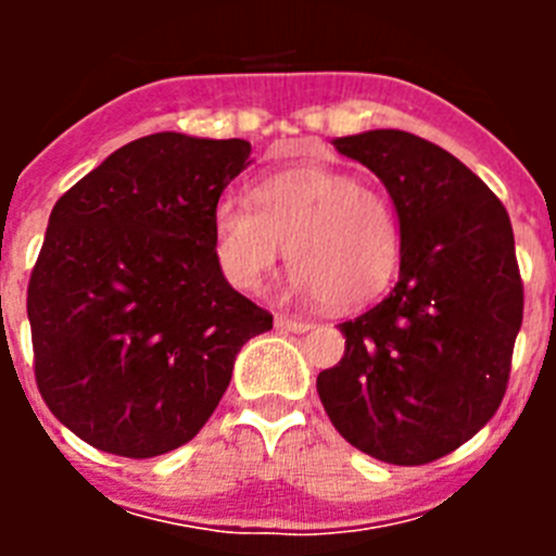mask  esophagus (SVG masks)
Segmentation results:
<instances>
[{"mask_svg":"<svg viewBox=\"0 0 556 556\" xmlns=\"http://www.w3.org/2000/svg\"><path fill=\"white\" fill-rule=\"evenodd\" d=\"M275 326L281 328V331L301 333V331H308V328H312V323L301 320V317H289V314H278V317H275Z\"/></svg>","mask_w":556,"mask_h":556,"instance_id":"34e87169","label":"esophagus"}]
</instances>
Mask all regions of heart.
Instances as JSON below:
<instances>
[{
	"label": "heart",
	"instance_id": "obj_1",
	"mask_svg": "<svg viewBox=\"0 0 556 556\" xmlns=\"http://www.w3.org/2000/svg\"><path fill=\"white\" fill-rule=\"evenodd\" d=\"M287 248L298 292L358 308L395 278L404 233L384 191L326 166L273 175L253 203L223 198L214 208V253L230 287L264 289Z\"/></svg>",
	"mask_w": 556,
	"mask_h": 556
}]
</instances>
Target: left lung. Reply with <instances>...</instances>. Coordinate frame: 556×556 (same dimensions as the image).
Listing matches in <instances>:
<instances>
[{"label":"left lung","instance_id":"left-lung-1","mask_svg":"<svg viewBox=\"0 0 556 556\" xmlns=\"http://www.w3.org/2000/svg\"><path fill=\"white\" fill-rule=\"evenodd\" d=\"M376 172L404 248L384 301L345 320V356L317 376L333 429L390 465L451 454L498 412L523 323L507 208L443 147L404 130L333 141Z\"/></svg>","mask_w":556,"mask_h":556}]
</instances>
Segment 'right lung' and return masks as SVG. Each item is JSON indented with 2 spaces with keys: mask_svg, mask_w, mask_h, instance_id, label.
<instances>
[{
  "mask_svg": "<svg viewBox=\"0 0 556 556\" xmlns=\"http://www.w3.org/2000/svg\"><path fill=\"white\" fill-rule=\"evenodd\" d=\"M242 139L152 132L55 203L29 275L33 370L49 412L94 448L150 459L205 426L236 353L273 314L225 281L214 208Z\"/></svg>",
  "mask_w": 556,
  "mask_h": 556,
  "instance_id": "right-lung-1",
  "label": "right lung"
}]
</instances>
